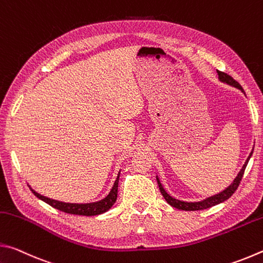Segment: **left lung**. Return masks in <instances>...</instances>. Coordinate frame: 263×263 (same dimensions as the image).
I'll list each match as a JSON object with an SVG mask.
<instances>
[{
    "label": "left lung",
    "instance_id": "1",
    "mask_svg": "<svg viewBox=\"0 0 263 263\" xmlns=\"http://www.w3.org/2000/svg\"><path fill=\"white\" fill-rule=\"evenodd\" d=\"M217 73H218V75H219V80H220L221 82L228 83V84H230V86H233L235 88L240 89V90H241V91H243V89H242L241 86H240V83L235 81V80L232 77H231V75L226 74L224 72H220V70H217ZM252 154H253V151L251 152V154H249V157L247 158L246 162H245V164H243L242 168H241V171L239 172L238 176L234 179L233 183L231 184L229 188H226L225 190H222L221 193H219V194H217L215 196H211V197L204 199V201L195 202V203H188V202H182V201H179V199L173 198L172 196H169L166 193V191H164L161 183H160V181H159V179L157 177V181H158V184H159V189H160V191H161L163 198L166 199L169 205H172L173 208L179 209V210L197 211V210H204V209H209V208H211V206H215V205H217V204L222 203V202H225L226 199H229L231 196H232L235 193V190L238 189V186L240 184V182H241V179H242V176H243L245 169H246V166H247V163H248V160H249V158L252 157Z\"/></svg>",
    "mask_w": 263,
    "mask_h": 263
}]
</instances>
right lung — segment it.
<instances>
[{
	"instance_id": "1",
	"label": "right lung",
	"mask_w": 263,
	"mask_h": 263,
	"mask_svg": "<svg viewBox=\"0 0 263 263\" xmlns=\"http://www.w3.org/2000/svg\"><path fill=\"white\" fill-rule=\"evenodd\" d=\"M118 180H119V174L117 176V180L115 181V184L112 186V189L109 193V195L106 196L105 198L101 199L99 202L95 203H86V204H75V203H64V202H59L55 201V199H51L48 197H45L41 194L35 193L33 189H31V191L37 196L38 198H41L42 201H44L47 204H50L51 206L54 209H58V210L64 211L66 213H70V215H79V216H96V215H101L105 211H108L109 209L114 205L116 199H117V191H118Z\"/></svg>"
}]
</instances>
